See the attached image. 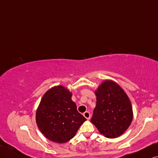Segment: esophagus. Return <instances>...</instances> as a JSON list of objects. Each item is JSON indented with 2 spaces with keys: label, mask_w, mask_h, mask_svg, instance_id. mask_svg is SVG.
I'll return each instance as SVG.
<instances>
[{
  "label": "esophagus",
  "mask_w": 158,
  "mask_h": 158,
  "mask_svg": "<svg viewBox=\"0 0 158 158\" xmlns=\"http://www.w3.org/2000/svg\"><path fill=\"white\" fill-rule=\"evenodd\" d=\"M83 115H84V116H85L87 119H89V118H90V116H91V115H90V113L89 112V111H86V112L84 113Z\"/></svg>",
  "instance_id": "34e87169"
}]
</instances>
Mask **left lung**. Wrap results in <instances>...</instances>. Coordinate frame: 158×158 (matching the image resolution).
<instances>
[{
    "label": "left lung",
    "instance_id": "8db88e82",
    "mask_svg": "<svg viewBox=\"0 0 158 158\" xmlns=\"http://www.w3.org/2000/svg\"><path fill=\"white\" fill-rule=\"evenodd\" d=\"M95 94L96 107L91 122L106 137L121 136L133 118L131 104L127 94L114 81L107 80L98 87Z\"/></svg>",
    "mask_w": 158,
    "mask_h": 158
}]
</instances>
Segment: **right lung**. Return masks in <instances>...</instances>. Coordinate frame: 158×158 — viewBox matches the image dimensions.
<instances>
[{"label":"right lung","mask_w":158,"mask_h":158,"mask_svg":"<svg viewBox=\"0 0 158 158\" xmlns=\"http://www.w3.org/2000/svg\"><path fill=\"white\" fill-rule=\"evenodd\" d=\"M71 96V92L62 86L54 87L45 92L37 108V127L52 142H68L87 120L78 112Z\"/></svg>","instance_id":"obj_1"}]
</instances>
